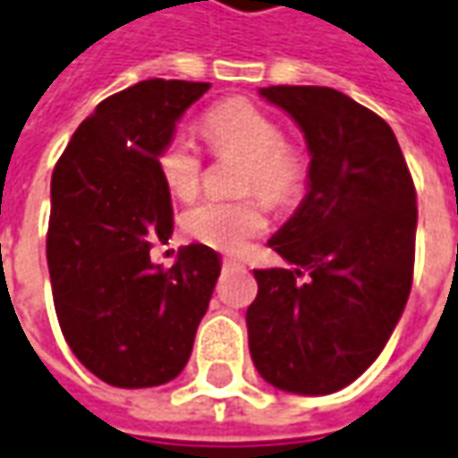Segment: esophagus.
Here are the masks:
<instances>
[{
    "label": "esophagus",
    "mask_w": 458,
    "mask_h": 458,
    "mask_svg": "<svg viewBox=\"0 0 458 458\" xmlns=\"http://www.w3.org/2000/svg\"><path fill=\"white\" fill-rule=\"evenodd\" d=\"M223 265H225V267H242V262L235 260V258H225V260H223Z\"/></svg>",
    "instance_id": "34e87169"
}]
</instances>
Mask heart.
<instances>
[{
	"label": "heart",
	"mask_w": 458,
	"mask_h": 458,
	"mask_svg": "<svg viewBox=\"0 0 458 458\" xmlns=\"http://www.w3.org/2000/svg\"><path fill=\"white\" fill-rule=\"evenodd\" d=\"M208 148L216 156L242 158L238 193L258 196L235 200H203L183 216V230L216 250L238 252L267 228L265 206L287 208L305 193L307 156L284 140L283 126L248 98H228L208 108L200 118ZM158 171L181 200L200 191L203 158L193 140L171 136L158 151Z\"/></svg>",
	"instance_id": "1"
}]
</instances>
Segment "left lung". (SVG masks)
Here are the masks:
<instances>
[{
    "label": "left lung",
    "mask_w": 458,
    "mask_h": 458,
    "mask_svg": "<svg viewBox=\"0 0 458 458\" xmlns=\"http://www.w3.org/2000/svg\"><path fill=\"white\" fill-rule=\"evenodd\" d=\"M305 133L310 191L270 248L295 270H252V362L295 394H332L385 350L414 277L417 191L385 118L327 86H267Z\"/></svg>",
    "instance_id": "obj_1"
}]
</instances>
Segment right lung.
Masks as SVG:
<instances>
[{
  "label": "right lung",
  "mask_w": 458,
  "mask_h": 458,
  "mask_svg": "<svg viewBox=\"0 0 458 458\" xmlns=\"http://www.w3.org/2000/svg\"><path fill=\"white\" fill-rule=\"evenodd\" d=\"M210 84L148 79L104 98L51 175V295L64 340L111 386L171 382L191 357L220 275L218 252L188 245L171 267L151 260L174 235L158 151Z\"/></svg>",
  "instance_id": "right-lung-1"
}]
</instances>
